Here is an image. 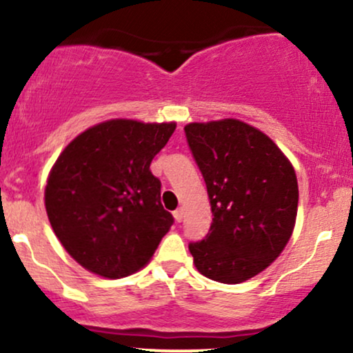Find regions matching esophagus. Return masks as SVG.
Returning <instances> with one entry per match:
<instances>
[{"label":"esophagus","instance_id":"esophagus-1","mask_svg":"<svg viewBox=\"0 0 353 353\" xmlns=\"http://www.w3.org/2000/svg\"><path fill=\"white\" fill-rule=\"evenodd\" d=\"M172 214H174V219H176L177 222H181V221H182V217H184V209H182V208L176 209V210H174Z\"/></svg>","mask_w":353,"mask_h":353}]
</instances>
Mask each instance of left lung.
<instances>
[{
    "instance_id": "obj_1",
    "label": "left lung",
    "mask_w": 353,
    "mask_h": 353,
    "mask_svg": "<svg viewBox=\"0 0 353 353\" xmlns=\"http://www.w3.org/2000/svg\"><path fill=\"white\" fill-rule=\"evenodd\" d=\"M190 152L208 185L209 234L190 242L194 265L222 283H241L281 255L295 225L299 185L269 136L237 119L190 123Z\"/></svg>"
}]
</instances>
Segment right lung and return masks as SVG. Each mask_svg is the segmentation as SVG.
<instances>
[{
	"mask_svg": "<svg viewBox=\"0 0 353 353\" xmlns=\"http://www.w3.org/2000/svg\"><path fill=\"white\" fill-rule=\"evenodd\" d=\"M176 123L111 119L72 139L44 190L48 219L68 254L89 272L121 279L151 261L174 217L161 204L154 156Z\"/></svg>",
	"mask_w": 353,
	"mask_h": 353,
	"instance_id": "right-lung-1",
	"label": "right lung"
}]
</instances>
